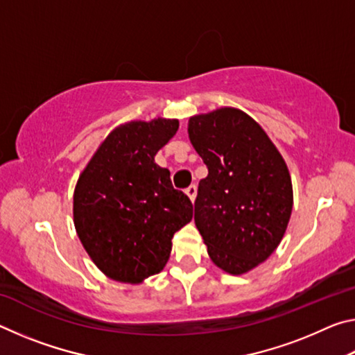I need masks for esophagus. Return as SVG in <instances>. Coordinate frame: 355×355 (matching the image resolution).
<instances>
[{
  "instance_id": "obj_1",
  "label": "esophagus",
  "mask_w": 355,
  "mask_h": 355,
  "mask_svg": "<svg viewBox=\"0 0 355 355\" xmlns=\"http://www.w3.org/2000/svg\"><path fill=\"white\" fill-rule=\"evenodd\" d=\"M186 194H188L189 199L194 202L196 200V196H197V186L196 184L188 186V188H186Z\"/></svg>"
}]
</instances>
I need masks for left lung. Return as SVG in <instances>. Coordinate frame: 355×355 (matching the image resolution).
Returning a JSON list of instances; mask_svg holds the SVG:
<instances>
[{
	"mask_svg": "<svg viewBox=\"0 0 355 355\" xmlns=\"http://www.w3.org/2000/svg\"><path fill=\"white\" fill-rule=\"evenodd\" d=\"M188 133L208 167L194 202L196 227L219 268L248 272L284 238L293 209L288 167L260 125L233 107L191 117Z\"/></svg>",
	"mask_w": 355,
	"mask_h": 355,
	"instance_id": "left-lung-1",
	"label": "left lung"
}]
</instances>
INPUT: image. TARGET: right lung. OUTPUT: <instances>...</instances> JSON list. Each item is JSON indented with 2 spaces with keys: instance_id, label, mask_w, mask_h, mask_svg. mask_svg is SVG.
I'll return each mask as SVG.
<instances>
[{
  "instance_id": "1",
  "label": "right lung",
  "mask_w": 355,
  "mask_h": 355,
  "mask_svg": "<svg viewBox=\"0 0 355 355\" xmlns=\"http://www.w3.org/2000/svg\"><path fill=\"white\" fill-rule=\"evenodd\" d=\"M178 120L130 122L112 131L78 180L76 233L107 277L139 284L169 260L173 233L192 219V203L172 186L155 155Z\"/></svg>"
}]
</instances>
